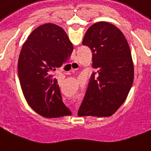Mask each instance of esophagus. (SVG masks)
Segmentation results:
<instances>
[{"instance_id":"1","label":"esophagus","mask_w":151,"mask_h":151,"mask_svg":"<svg viewBox=\"0 0 151 151\" xmlns=\"http://www.w3.org/2000/svg\"><path fill=\"white\" fill-rule=\"evenodd\" d=\"M75 64H76V65L77 66V67H80V65H79V63H75Z\"/></svg>"}]
</instances>
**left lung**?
<instances>
[{"label": "left lung", "mask_w": 151, "mask_h": 151, "mask_svg": "<svg viewBox=\"0 0 151 151\" xmlns=\"http://www.w3.org/2000/svg\"><path fill=\"white\" fill-rule=\"evenodd\" d=\"M82 44L90 48L96 71L91 75L78 115L111 116L124 102L133 82L128 41L118 27L98 22L88 29Z\"/></svg>", "instance_id": "8db88e82"}]
</instances>
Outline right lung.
<instances>
[{"instance_id":"obj_1","label":"right lung","mask_w":151,"mask_h":151,"mask_svg":"<svg viewBox=\"0 0 151 151\" xmlns=\"http://www.w3.org/2000/svg\"><path fill=\"white\" fill-rule=\"evenodd\" d=\"M72 51L67 33L53 23L36 27L22 45L18 63L19 81L28 105L41 116L71 114L63 102L53 72L70 58Z\"/></svg>"}]
</instances>
